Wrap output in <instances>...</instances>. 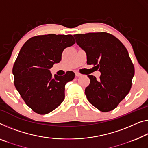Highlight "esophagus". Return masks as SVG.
Segmentation results:
<instances>
[{
  "label": "esophagus",
  "instance_id": "34e87169",
  "mask_svg": "<svg viewBox=\"0 0 148 148\" xmlns=\"http://www.w3.org/2000/svg\"><path fill=\"white\" fill-rule=\"evenodd\" d=\"M75 74H76V77H79V76H82V74H80V73H78V72H75Z\"/></svg>",
  "mask_w": 148,
  "mask_h": 148
}]
</instances>
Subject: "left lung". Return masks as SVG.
I'll use <instances>...</instances> for the list:
<instances>
[{
	"label": "left lung",
	"mask_w": 148,
	"mask_h": 148,
	"mask_svg": "<svg viewBox=\"0 0 148 148\" xmlns=\"http://www.w3.org/2000/svg\"><path fill=\"white\" fill-rule=\"evenodd\" d=\"M84 50L87 64L101 72L100 79L88 75L90 82L85 89L89 102L102 112L115 109L132 87L134 66L124 45L111 34L90 32L74 35Z\"/></svg>",
	"instance_id": "8db88e82"
}]
</instances>
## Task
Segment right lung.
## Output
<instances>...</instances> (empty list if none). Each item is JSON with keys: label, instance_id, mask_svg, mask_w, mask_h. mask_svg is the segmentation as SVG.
I'll list each match as a JSON object with an SVG mask.
<instances>
[{"label": "right lung", "instance_id": "1", "mask_svg": "<svg viewBox=\"0 0 148 148\" xmlns=\"http://www.w3.org/2000/svg\"><path fill=\"white\" fill-rule=\"evenodd\" d=\"M72 35L49 34L28 39L21 48L12 68L14 86L26 104L38 114L51 112L61 104L65 85L75 74L52 76L50 69L60 62L66 48L75 44Z\"/></svg>", "mask_w": 148, "mask_h": 148}]
</instances>
